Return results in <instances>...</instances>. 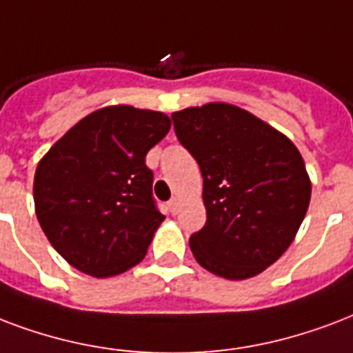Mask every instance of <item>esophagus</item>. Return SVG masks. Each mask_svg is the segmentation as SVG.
I'll use <instances>...</instances> for the list:
<instances>
[{
	"mask_svg": "<svg viewBox=\"0 0 353 353\" xmlns=\"http://www.w3.org/2000/svg\"><path fill=\"white\" fill-rule=\"evenodd\" d=\"M168 211H170L172 214H177V211H179V200H177V198H172V200L168 201Z\"/></svg>",
	"mask_w": 353,
	"mask_h": 353,
	"instance_id": "obj_1",
	"label": "esophagus"
}]
</instances>
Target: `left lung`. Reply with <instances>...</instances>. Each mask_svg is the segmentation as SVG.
I'll use <instances>...</instances> for the list:
<instances>
[{"mask_svg": "<svg viewBox=\"0 0 353 353\" xmlns=\"http://www.w3.org/2000/svg\"><path fill=\"white\" fill-rule=\"evenodd\" d=\"M177 141L203 177L207 222L190 235L196 261L225 279L257 276L294 241L311 181L292 142L230 103L172 114Z\"/></svg>", "mask_w": 353, "mask_h": 353, "instance_id": "8db88e82", "label": "left lung"}]
</instances>
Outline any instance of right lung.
<instances>
[{
	"mask_svg": "<svg viewBox=\"0 0 353 353\" xmlns=\"http://www.w3.org/2000/svg\"><path fill=\"white\" fill-rule=\"evenodd\" d=\"M170 118L129 105L77 122L37 166V219L51 246L81 272L109 278L141 263L165 220L146 153Z\"/></svg>",
	"mask_w": 353,
	"mask_h": 353,
	"instance_id": "obj_1",
	"label": "right lung"
}]
</instances>
